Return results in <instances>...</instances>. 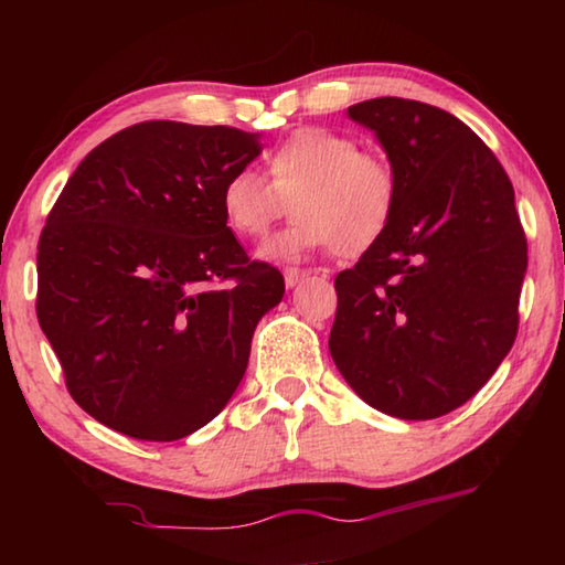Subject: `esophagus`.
Returning <instances> with one entry per match:
<instances>
[{
	"instance_id": "esophagus-1",
	"label": "esophagus",
	"mask_w": 565,
	"mask_h": 565,
	"mask_svg": "<svg viewBox=\"0 0 565 565\" xmlns=\"http://www.w3.org/2000/svg\"><path fill=\"white\" fill-rule=\"evenodd\" d=\"M303 279H309V271H306V269H296V266H286V269H284L286 289H294V286L303 281Z\"/></svg>"
}]
</instances>
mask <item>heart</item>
Segmentation results:
<instances>
[{"label": "heart", "instance_id": "obj_1", "mask_svg": "<svg viewBox=\"0 0 565 565\" xmlns=\"http://www.w3.org/2000/svg\"><path fill=\"white\" fill-rule=\"evenodd\" d=\"M266 177L236 169L222 186V214L244 238H264L291 204L296 222L262 248L274 262H294L333 246L341 256L369 252L394 218L398 177L374 149L349 134L303 127L264 154Z\"/></svg>", "mask_w": 565, "mask_h": 565}]
</instances>
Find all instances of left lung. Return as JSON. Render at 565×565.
<instances>
[{
    "mask_svg": "<svg viewBox=\"0 0 565 565\" xmlns=\"http://www.w3.org/2000/svg\"><path fill=\"white\" fill-rule=\"evenodd\" d=\"M398 177L386 234L337 276L329 351L381 414L463 406L511 351L529 246L501 161L461 119L379 97L349 107Z\"/></svg>",
    "mask_w": 565,
    "mask_h": 565,
    "instance_id": "1",
    "label": "left lung"
}]
</instances>
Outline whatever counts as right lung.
<instances>
[{
	"label": "right lung",
	"mask_w": 565,
	"mask_h": 565,
	"mask_svg": "<svg viewBox=\"0 0 565 565\" xmlns=\"http://www.w3.org/2000/svg\"><path fill=\"white\" fill-rule=\"evenodd\" d=\"M259 134L141 121L92 149L46 216L36 319L72 398L139 441L206 426L242 384L284 276L248 262L222 186Z\"/></svg>",
	"instance_id": "right-lung-1"
}]
</instances>
